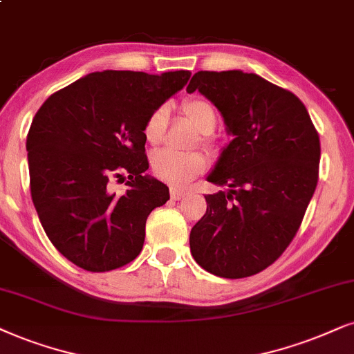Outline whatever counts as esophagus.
<instances>
[{"label": "esophagus", "mask_w": 354, "mask_h": 354, "mask_svg": "<svg viewBox=\"0 0 354 354\" xmlns=\"http://www.w3.org/2000/svg\"><path fill=\"white\" fill-rule=\"evenodd\" d=\"M169 194H171L173 201H181V199L186 198L187 192L183 191V189H178V187H171V189H169Z\"/></svg>", "instance_id": "34e87169"}]
</instances>
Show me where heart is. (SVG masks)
I'll return each mask as SVG.
<instances>
[{"instance_id": "1", "label": "heart", "mask_w": 354, "mask_h": 354, "mask_svg": "<svg viewBox=\"0 0 354 354\" xmlns=\"http://www.w3.org/2000/svg\"><path fill=\"white\" fill-rule=\"evenodd\" d=\"M183 118L192 127L199 131V144L210 151L217 150V138L212 131L217 124L216 107L203 97H187L180 106ZM168 127V111L160 106L151 111L144 124V137L150 145H160L163 142ZM151 173L158 180L171 183L174 186H185L194 180L207 167V156L203 151L194 150L181 153L169 149L155 151L150 158Z\"/></svg>"}]
</instances>
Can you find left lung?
<instances>
[{
    "label": "left lung",
    "instance_id": "obj_1",
    "mask_svg": "<svg viewBox=\"0 0 354 354\" xmlns=\"http://www.w3.org/2000/svg\"><path fill=\"white\" fill-rule=\"evenodd\" d=\"M196 89L221 111L234 140L207 178L229 191L205 196L191 253L216 276H253L284 253L301 227L319 181V132L294 93L258 75L198 71L186 91Z\"/></svg>",
    "mask_w": 354,
    "mask_h": 354
}]
</instances>
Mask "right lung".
I'll return each instance as SVG.
<instances>
[{
	"label": "right lung",
	"mask_w": 354,
	"mask_h": 354,
	"mask_svg": "<svg viewBox=\"0 0 354 354\" xmlns=\"http://www.w3.org/2000/svg\"><path fill=\"white\" fill-rule=\"evenodd\" d=\"M186 70L149 75L106 70L58 89L28 133L30 196L52 245L91 272L125 266L142 252L150 212L169 199L149 169L144 124L185 86ZM129 178L115 195L110 181Z\"/></svg>",
	"instance_id": "right-lung-1"
}]
</instances>
